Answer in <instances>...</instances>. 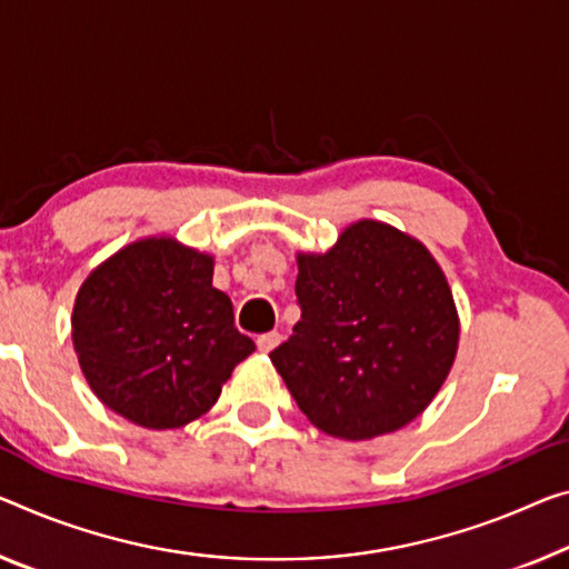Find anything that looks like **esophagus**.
I'll use <instances>...</instances> for the list:
<instances>
[{
  "label": "esophagus",
  "instance_id": "esophagus-1",
  "mask_svg": "<svg viewBox=\"0 0 569 569\" xmlns=\"http://www.w3.org/2000/svg\"><path fill=\"white\" fill-rule=\"evenodd\" d=\"M282 343V336L277 333V330H272V333H264V336H259L257 338V346H259V351L261 353H269V351H274V348Z\"/></svg>",
  "mask_w": 569,
  "mask_h": 569
}]
</instances>
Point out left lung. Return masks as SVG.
Wrapping results in <instances>:
<instances>
[{
	"label": "left lung",
	"instance_id": "8db88e82",
	"mask_svg": "<svg viewBox=\"0 0 569 569\" xmlns=\"http://www.w3.org/2000/svg\"><path fill=\"white\" fill-rule=\"evenodd\" d=\"M295 295L300 320L269 358L318 430L371 440L425 412L456 361L460 322L422 243L363 218L326 254H297Z\"/></svg>",
	"mask_w": 569,
	"mask_h": 569
}]
</instances>
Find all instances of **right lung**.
Returning <instances> with one entry per match:
<instances>
[{
	"mask_svg": "<svg viewBox=\"0 0 569 569\" xmlns=\"http://www.w3.org/2000/svg\"><path fill=\"white\" fill-rule=\"evenodd\" d=\"M73 348L103 405L150 430H174L216 405L254 340L213 287V257L170 236L119 249L78 290Z\"/></svg>",
	"mask_w": 569,
	"mask_h": 569,
	"instance_id": "add662e5",
	"label": "right lung"
}]
</instances>
